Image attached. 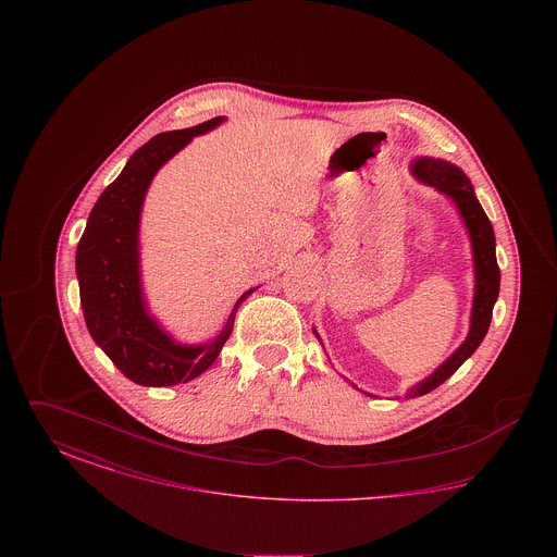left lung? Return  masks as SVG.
<instances>
[{
  "label": "left lung",
  "instance_id": "obj_1",
  "mask_svg": "<svg viewBox=\"0 0 557 557\" xmlns=\"http://www.w3.org/2000/svg\"><path fill=\"white\" fill-rule=\"evenodd\" d=\"M411 173L425 184V186L436 187L441 194L449 196L450 200L457 205V211L461 214L468 234L472 239V252H474V273H476V286H474V305H472V318H470V332L463 345L459 346L449 359L438 366L432 375H428L420 384H416L407 397H422L425 393L434 391L441 386L445 380H449L455 371L461 368V363L474 355L480 343L484 341L491 318H493V307L499 296V282H502V271L497 265V255H495V232L493 225L482 211L478 202L474 187L470 184L468 175L450 164L447 160L422 159L413 160ZM315 332V330H313ZM315 336L319 338L318 332ZM370 395V393H366ZM373 397V395H370Z\"/></svg>",
  "mask_w": 557,
  "mask_h": 557
}]
</instances>
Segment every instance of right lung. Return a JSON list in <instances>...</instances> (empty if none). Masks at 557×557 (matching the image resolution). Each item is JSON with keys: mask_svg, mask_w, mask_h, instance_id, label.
<instances>
[{"mask_svg": "<svg viewBox=\"0 0 557 557\" xmlns=\"http://www.w3.org/2000/svg\"><path fill=\"white\" fill-rule=\"evenodd\" d=\"M223 116L191 129L160 133L133 152L121 175L89 212L77 246L81 309L96 345L132 382L173 386L209 370L232 334L244 292L223 330L205 345L175 343L146 309L139 280V214L152 177L196 135L211 132Z\"/></svg>", "mask_w": 557, "mask_h": 557, "instance_id": "add662e5", "label": "right lung"}]
</instances>
